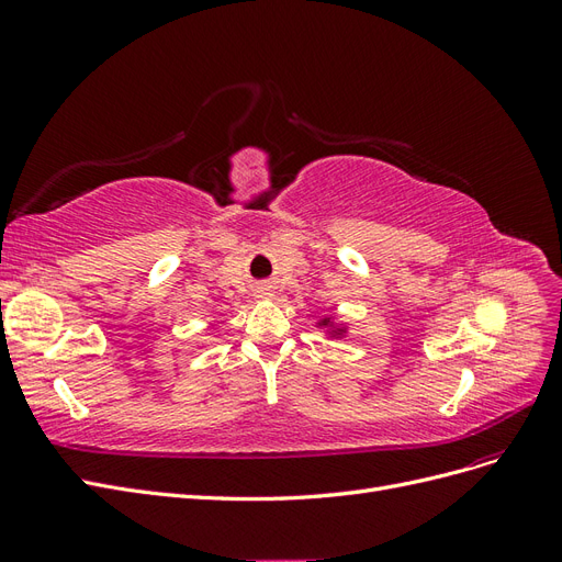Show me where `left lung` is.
Instances as JSON below:
<instances>
[{
	"label": "left lung",
	"mask_w": 562,
	"mask_h": 562,
	"mask_svg": "<svg viewBox=\"0 0 562 562\" xmlns=\"http://www.w3.org/2000/svg\"><path fill=\"white\" fill-rule=\"evenodd\" d=\"M318 326H321V328H328V335H330V337H342V335L347 333V328L342 326V323H335L333 316H323V318L318 321Z\"/></svg>",
	"instance_id": "8db88e82"
}]
</instances>
